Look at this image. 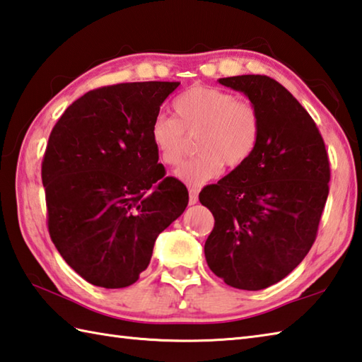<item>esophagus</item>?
Wrapping results in <instances>:
<instances>
[{"label": "esophagus", "instance_id": "1", "mask_svg": "<svg viewBox=\"0 0 362 362\" xmlns=\"http://www.w3.org/2000/svg\"><path fill=\"white\" fill-rule=\"evenodd\" d=\"M189 205H194L197 202V189L196 188H189Z\"/></svg>", "mask_w": 362, "mask_h": 362}]
</instances>
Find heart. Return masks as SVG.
<instances>
[{
	"mask_svg": "<svg viewBox=\"0 0 362 362\" xmlns=\"http://www.w3.org/2000/svg\"><path fill=\"white\" fill-rule=\"evenodd\" d=\"M175 117L157 116L151 125V141L160 160L169 166L180 165L187 155L188 139L201 133L196 144L199 157L175 171V177L191 187L216 179L223 165L243 166L259 143L260 120L251 103L237 100L224 89L189 88L173 102Z\"/></svg>",
	"mask_w": 362,
	"mask_h": 362,
	"instance_id": "1",
	"label": "heart"
}]
</instances>
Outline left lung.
Masks as SVG:
<instances>
[{"label":"left lung","mask_w":362,"mask_h":362,"mask_svg":"<svg viewBox=\"0 0 362 362\" xmlns=\"http://www.w3.org/2000/svg\"><path fill=\"white\" fill-rule=\"evenodd\" d=\"M218 81L250 98L260 133L243 166L201 191L215 218L205 260L228 286L262 290L293 272L313 246L329 193V160L313 117L282 84L265 75Z\"/></svg>","instance_id":"left-lung-1"}]
</instances>
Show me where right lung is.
<instances>
[{
    "label": "right lung",
    "mask_w": 362,
    "mask_h": 362,
    "mask_svg": "<svg viewBox=\"0 0 362 362\" xmlns=\"http://www.w3.org/2000/svg\"><path fill=\"white\" fill-rule=\"evenodd\" d=\"M179 81L120 83L89 90L64 111L42 161L48 232L62 259L92 286L139 279L155 240L188 205L165 177L151 125Z\"/></svg>",
    "instance_id": "1"
}]
</instances>
